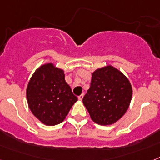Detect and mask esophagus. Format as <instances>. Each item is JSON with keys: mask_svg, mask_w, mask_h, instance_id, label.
<instances>
[{"mask_svg": "<svg viewBox=\"0 0 160 160\" xmlns=\"http://www.w3.org/2000/svg\"><path fill=\"white\" fill-rule=\"evenodd\" d=\"M83 98H84V94H81V95H80V96L78 97V99H79L80 101H82Z\"/></svg>", "mask_w": 160, "mask_h": 160, "instance_id": "obj_1", "label": "esophagus"}]
</instances>
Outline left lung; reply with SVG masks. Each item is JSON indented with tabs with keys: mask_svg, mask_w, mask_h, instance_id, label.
Wrapping results in <instances>:
<instances>
[{
	"mask_svg": "<svg viewBox=\"0 0 160 160\" xmlns=\"http://www.w3.org/2000/svg\"><path fill=\"white\" fill-rule=\"evenodd\" d=\"M132 88L124 74L111 65L95 70L90 88L83 103L93 122L111 125L126 113L132 100Z\"/></svg>",
	"mask_w": 160,
	"mask_h": 160,
	"instance_id": "obj_1",
	"label": "left lung"
}]
</instances>
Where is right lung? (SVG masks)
Masks as SVG:
<instances>
[{
    "label": "right lung",
    "instance_id": "right-lung-1",
    "mask_svg": "<svg viewBox=\"0 0 160 160\" xmlns=\"http://www.w3.org/2000/svg\"><path fill=\"white\" fill-rule=\"evenodd\" d=\"M26 96L32 113L47 126L62 123L77 102L66 82L64 71L53 62H46L35 71L28 84Z\"/></svg>",
    "mask_w": 160,
    "mask_h": 160
}]
</instances>
